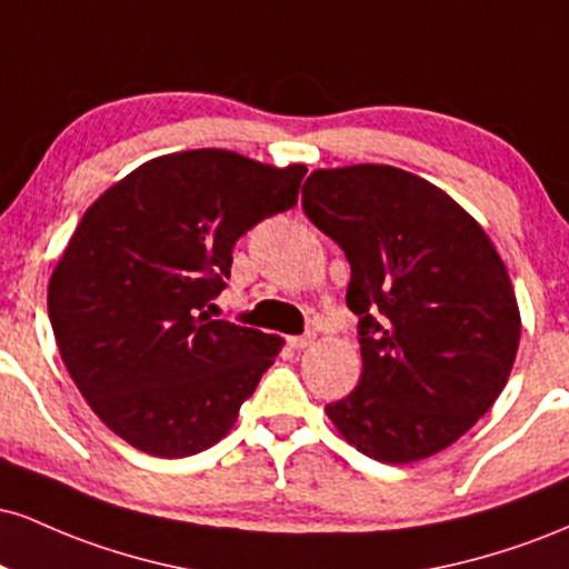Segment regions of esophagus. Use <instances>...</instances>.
<instances>
[{
  "label": "esophagus",
  "instance_id": "esophagus-1",
  "mask_svg": "<svg viewBox=\"0 0 569 569\" xmlns=\"http://www.w3.org/2000/svg\"><path fill=\"white\" fill-rule=\"evenodd\" d=\"M316 342V335H302V337H289V348L293 350H305Z\"/></svg>",
  "mask_w": 569,
  "mask_h": 569
}]
</instances>
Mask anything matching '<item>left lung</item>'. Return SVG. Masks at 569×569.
<instances>
[{
    "mask_svg": "<svg viewBox=\"0 0 569 569\" xmlns=\"http://www.w3.org/2000/svg\"><path fill=\"white\" fill-rule=\"evenodd\" d=\"M302 208L348 257L363 358L356 390L326 415L390 466L441 452L487 415L519 350L492 240L443 189L393 166L312 171Z\"/></svg>",
    "mask_w": 569,
    "mask_h": 569,
    "instance_id": "1",
    "label": "left lung"
}]
</instances>
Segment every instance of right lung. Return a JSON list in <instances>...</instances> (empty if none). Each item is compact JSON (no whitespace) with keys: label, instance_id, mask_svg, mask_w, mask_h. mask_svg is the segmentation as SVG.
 <instances>
[{"label":"right lung","instance_id":"add662e5","mask_svg":"<svg viewBox=\"0 0 569 569\" xmlns=\"http://www.w3.org/2000/svg\"><path fill=\"white\" fill-rule=\"evenodd\" d=\"M305 173L189 149L143 162L84 211L48 312L71 380L130 447L189 457L230 433L283 339L206 307L240 234L297 206Z\"/></svg>","mask_w":569,"mask_h":569}]
</instances>
